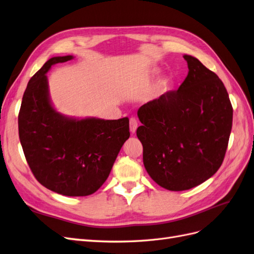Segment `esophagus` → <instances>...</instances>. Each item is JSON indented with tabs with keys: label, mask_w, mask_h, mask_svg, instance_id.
I'll list each match as a JSON object with an SVG mask.
<instances>
[{
	"label": "esophagus",
	"mask_w": 254,
	"mask_h": 254,
	"mask_svg": "<svg viewBox=\"0 0 254 254\" xmlns=\"http://www.w3.org/2000/svg\"><path fill=\"white\" fill-rule=\"evenodd\" d=\"M137 127H138V122H137V120L135 118L132 117L131 119H129V131H131L132 134H134L136 132Z\"/></svg>",
	"instance_id": "obj_1"
}]
</instances>
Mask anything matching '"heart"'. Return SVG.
<instances>
[{
  "instance_id": "1",
  "label": "heart",
  "mask_w": 254,
  "mask_h": 254,
  "mask_svg": "<svg viewBox=\"0 0 254 254\" xmlns=\"http://www.w3.org/2000/svg\"><path fill=\"white\" fill-rule=\"evenodd\" d=\"M151 74L152 75H157L158 74V70L157 69H153L151 71ZM169 86V79L168 78H162L161 81H159L158 83V86H157V95H163L164 92H166V90H167Z\"/></svg>"
}]
</instances>
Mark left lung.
Returning <instances> with one entry per match:
<instances>
[{
    "label": "left lung",
    "instance_id": "obj_1",
    "mask_svg": "<svg viewBox=\"0 0 254 254\" xmlns=\"http://www.w3.org/2000/svg\"><path fill=\"white\" fill-rule=\"evenodd\" d=\"M188 74L137 115L143 165L155 183L181 191L205 182L221 166L232 128L233 108L221 79L190 55Z\"/></svg>",
    "mask_w": 254,
    "mask_h": 254
}]
</instances>
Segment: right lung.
<instances>
[{
  "instance_id": "add662e5",
  "label": "right lung",
  "mask_w": 254,
  "mask_h": 254,
  "mask_svg": "<svg viewBox=\"0 0 254 254\" xmlns=\"http://www.w3.org/2000/svg\"><path fill=\"white\" fill-rule=\"evenodd\" d=\"M73 56L50 59L30 79L19 112V137L35 178L48 190L69 197L96 192L111 173L129 137L128 118L76 119L51 103L47 72Z\"/></svg>"
}]
</instances>
